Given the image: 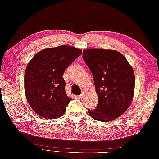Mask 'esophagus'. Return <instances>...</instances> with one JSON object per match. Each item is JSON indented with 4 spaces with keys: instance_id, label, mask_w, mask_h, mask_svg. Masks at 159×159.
I'll list each match as a JSON object with an SVG mask.
<instances>
[{
    "instance_id": "1",
    "label": "esophagus",
    "mask_w": 159,
    "mask_h": 159,
    "mask_svg": "<svg viewBox=\"0 0 159 159\" xmlns=\"http://www.w3.org/2000/svg\"><path fill=\"white\" fill-rule=\"evenodd\" d=\"M85 96V92H83L81 93V94H80V95L79 96V98H84Z\"/></svg>"
}]
</instances>
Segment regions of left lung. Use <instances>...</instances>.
Instances as JSON below:
<instances>
[{
	"mask_svg": "<svg viewBox=\"0 0 159 159\" xmlns=\"http://www.w3.org/2000/svg\"><path fill=\"white\" fill-rule=\"evenodd\" d=\"M83 59L93 76L98 103L88 109L93 119L116 120L129 107L134 90V74L124 56L116 50L86 49Z\"/></svg>",
	"mask_w": 159,
	"mask_h": 159,
	"instance_id": "obj_1",
	"label": "left lung"
}]
</instances>
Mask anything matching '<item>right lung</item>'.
<instances>
[{"mask_svg":"<svg viewBox=\"0 0 159 159\" xmlns=\"http://www.w3.org/2000/svg\"><path fill=\"white\" fill-rule=\"evenodd\" d=\"M82 53L70 46L43 49L26 67L25 92L29 105L39 116L57 119L66 112L71 101L63 75L70 64Z\"/></svg>","mask_w":159,"mask_h":159,"instance_id":"obj_1","label":"right lung"}]
</instances>
